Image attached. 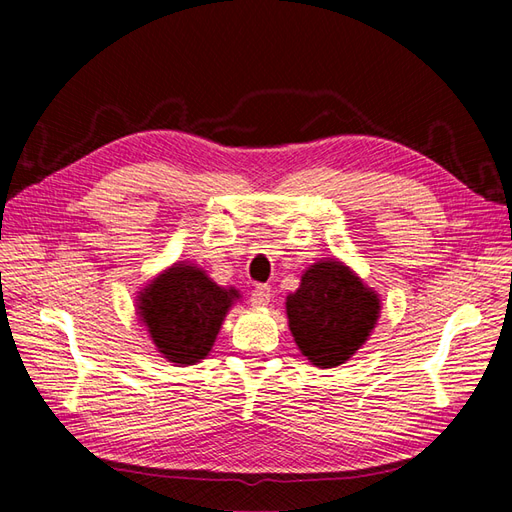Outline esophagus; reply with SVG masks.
I'll return each mask as SVG.
<instances>
[{
    "label": "esophagus",
    "instance_id": "obj_1",
    "mask_svg": "<svg viewBox=\"0 0 512 512\" xmlns=\"http://www.w3.org/2000/svg\"><path fill=\"white\" fill-rule=\"evenodd\" d=\"M270 297H273L270 286H255V290L250 292V303H253L255 308H266L270 303Z\"/></svg>",
    "mask_w": 512,
    "mask_h": 512
}]
</instances>
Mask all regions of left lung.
Segmentation results:
<instances>
[{"mask_svg":"<svg viewBox=\"0 0 512 512\" xmlns=\"http://www.w3.org/2000/svg\"><path fill=\"white\" fill-rule=\"evenodd\" d=\"M286 312L301 354L328 369L365 345L380 317V299L339 259H321L288 295Z\"/></svg>","mask_w":512,"mask_h":512,"instance_id":"obj_1","label":"left lung"}]
</instances>
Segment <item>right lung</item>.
I'll list each match as a JSON object with an SVG mask.
<instances>
[{
    "label": "right lung",
    "mask_w": 512,
    "mask_h": 512,
    "mask_svg": "<svg viewBox=\"0 0 512 512\" xmlns=\"http://www.w3.org/2000/svg\"><path fill=\"white\" fill-rule=\"evenodd\" d=\"M235 299V288L217 286L202 268L178 262L140 290L136 310L158 352L184 367L211 352Z\"/></svg>",
    "instance_id": "add662e5"
}]
</instances>
